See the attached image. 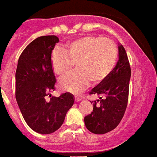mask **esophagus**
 <instances>
[{"label": "esophagus", "mask_w": 157, "mask_h": 157, "mask_svg": "<svg viewBox=\"0 0 157 157\" xmlns=\"http://www.w3.org/2000/svg\"><path fill=\"white\" fill-rule=\"evenodd\" d=\"M81 98H79V97H75V101L76 102H78V101L81 100Z\"/></svg>", "instance_id": "34e87169"}]
</instances>
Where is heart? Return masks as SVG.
<instances>
[{"instance_id": "1", "label": "heart", "mask_w": 157, "mask_h": 157, "mask_svg": "<svg viewBox=\"0 0 157 157\" xmlns=\"http://www.w3.org/2000/svg\"><path fill=\"white\" fill-rule=\"evenodd\" d=\"M118 58L116 44L103 37L87 36L67 45V51L54 48L51 54V67L57 75H65L76 63V72L60 80V86L70 92L78 93L89 85L106 79L112 72Z\"/></svg>"}]
</instances>
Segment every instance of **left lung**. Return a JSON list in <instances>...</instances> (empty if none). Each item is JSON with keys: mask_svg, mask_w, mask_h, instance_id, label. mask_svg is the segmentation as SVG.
<instances>
[{"mask_svg": "<svg viewBox=\"0 0 157 157\" xmlns=\"http://www.w3.org/2000/svg\"><path fill=\"white\" fill-rule=\"evenodd\" d=\"M130 77V63L121 45L119 46V61L112 72L89 93L99 96V99L94 101L92 112L84 118L90 132L105 134L119 125L128 105Z\"/></svg>", "mask_w": 157, "mask_h": 157, "instance_id": "8db88e82", "label": "left lung"}]
</instances>
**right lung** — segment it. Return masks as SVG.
I'll return each mask as SVG.
<instances>
[{"mask_svg": "<svg viewBox=\"0 0 157 157\" xmlns=\"http://www.w3.org/2000/svg\"><path fill=\"white\" fill-rule=\"evenodd\" d=\"M58 37H37L25 47L18 59L16 71V99L28 126L41 134L54 132L63 124L74 104L71 93L51 97L56 78L51 67V53ZM48 95L50 97L46 99Z\"/></svg>", "mask_w": 157, "mask_h": 157, "instance_id": "right-lung-1", "label": "right lung"}]
</instances>
